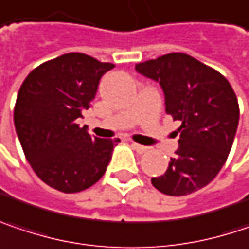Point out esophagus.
<instances>
[{
    "label": "esophagus",
    "instance_id": "34e87169",
    "mask_svg": "<svg viewBox=\"0 0 249 249\" xmlns=\"http://www.w3.org/2000/svg\"><path fill=\"white\" fill-rule=\"evenodd\" d=\"M132 148L138 152V154H144V152H147L148 151V147H144V145H140V144H135V142H132L131 144Z\"/></svg>",
    "mask_w": 249,
    "mask_h": 249
}]
</instances>
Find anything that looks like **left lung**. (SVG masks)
I'll use <instances>...</instances> for the list:
<instances>
[{"instance_id":"left-lung-1","label":"left lung","mask_w":249,"mask_h":249,"mask_svg":"<svg viewBox=\"0 0 249 249\" xmlns=\"http://www.w3.org/2000/svg\"><path fill=\"white\" fill-rule=\"evenodd\" d=\"M135 70L160 82L167 114L181 121L177 155L162 175L151 178L152 185L172 196L204 188L225 164L235 138L239 107L231 84L182 53L140 62Z\"/></svg>"}]
</instances>
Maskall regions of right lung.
Masks as SVG:
<instances>
[{
    "label": "right lung",
    "mask_w": 249,
    "mask_h": 249,
    "mask_svg": "<svg viewBox=\"0 0 249 249\" xmlns=\"http://www.w3.org/2000/svg\"><path fill=\"white\" fill-rule=\"evenodd\" d=\"M115 65L70 53L47 61L24 79L14 124L25 158L47 185L65 194L94 185L120 140L91 138L77 118L94 100L101 77Z\"/></svg>",
    "instance_id": "obj_1"
}]
</instances>
